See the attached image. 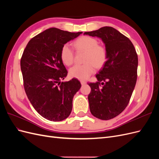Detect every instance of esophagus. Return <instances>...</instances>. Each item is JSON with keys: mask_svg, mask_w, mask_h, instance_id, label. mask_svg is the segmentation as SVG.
Wrapping results in <instances>:
<instances>
[{"mask_svg": "<svg viewBox=\"0 0 159 159\" xmlns=\"http://www.w3.org/2000/svg\"><path fill=\"white\" fill-rule=\"evenodd\" d=\"M80 82H81V85H85L86 83H87V82H86V81H84V80H81Z\"/></svg>", "mask_w": 159, "mask_h": 159, "instance_id": "1", "label": "esophagus"}]
</instances>
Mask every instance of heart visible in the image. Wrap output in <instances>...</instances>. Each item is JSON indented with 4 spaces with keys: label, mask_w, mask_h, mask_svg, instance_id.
<instances>
[{
    "label": "heart",
    "mask_w": 159,
    "mask_h": 159,
    "mask_svg": "<svg viewBox=\"0 0 159 159\" xmlns=\"http://www.w3.org/2000/svg\"><path fill=\"white\" fill-rule=\"evenodd\" d=\"M97 39L90 36H81L74 42L78 51L85 52L83 65H75L70 69V75L74 78L85 80L92 75L95 68L99 69L104 66L107 59V52L105 48L98 44ZM61 59L66 66H71L74 61V52L68 45L64 44L60 52Z\"/></svg>",
    "instance_id": "b5f03b06"
}]
</instances>
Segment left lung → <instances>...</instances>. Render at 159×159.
<instances>
[{
    "label": "left lung",
    "instance_id": "1",
    "mask_svg": "<svg viewBox=\"0 0 159 159\" xmlns=\"http://www.w3.org/2000/svg\"><path fill=\"white\" fill-rule=\"evenodd\" d=\"M102 38L107 52L103 67L96 74L98 81L88 83L90 111L94 117L109 120L117 117L129 103L137 79L138 56L131 41L113 27L86 32Z\"/></svg>",
    "mask_w": 159,
    "mask_h": 159
}]
</instances>
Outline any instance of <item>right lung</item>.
<instances>
[{
    "mask_svg": "<svg viewBox=\"0 0 159 159\" xmlns=\"http://www.w3.org/2000/svg\"><path fill=\"white\" fill-rule=\"evenodd\" d=\"M82 33L51 28L29 41L20 60L24 88L36 111L51 121L71 113L74 95L81 88L78 79L61 82L68 74L61 59L62 46Z\"/></svg>",
    "mask_w": 159,
    "mask_h": 159,
    "instance_id": "right-lung-1",
    "label": "right lung"
}]
</instances>
